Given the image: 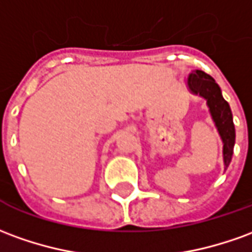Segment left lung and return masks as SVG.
<instances>
[{
  "mask_svg": "<svg viewBox=\"0 0 252 252\" xmlns=\"http://www.w3.org/2000/svg\"><path fill=\"white\" fill-rule=\"evenodd\" d=\"M187 83L188 89L192 94L205 98L207 102L213 121L217 126L218 133L224 143L222 156H224V165L226 169L232 159L235 138H236L229 103L224 99V96L221 94V89L216 83V80L203 71H195L191 73L188 76Z\"/></svg>",
  "mask_w": 252,
  "mask_h": 252,
  "instance_id": "obj_1",
  "label": "left lung"
}]
</instances>
